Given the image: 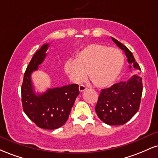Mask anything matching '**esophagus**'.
<instances>
[{
    "label": "esophagus",
    "instance_id": "obj_1",
    "mask_svg": "<svg viewBox=\"0 0 158 158\" xmlns=\"http://www.w3.org/2000/svg\"><path fill=\"white\" fill-rule=\"evenodd\" d=\"M86 89H87V88L84 85H80L79 86V91H80V92L85 91V90Z\"/></svg>",
    "mask_w": 158,
    "mask_h": 158
}]
</instances>
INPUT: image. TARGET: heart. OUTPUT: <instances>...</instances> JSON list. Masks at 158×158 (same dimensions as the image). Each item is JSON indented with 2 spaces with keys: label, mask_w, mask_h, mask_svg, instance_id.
I'll list each match as a JSON object with an SVG mask.
<instances>
[{
  "label": "heart",
  "mask_w": 158,
  "mask_h": 158,
  "mask_svg": "<svg viewBox=\"0 0 158 158\" xmlns=\"http://www.w3.org/2000/svg\"><path fill=\"white\" fill-rule=\"evenodd\" d=\"M124 56L117 48L102 44H90L79 50L77 59H69L64 63V71L73 82L90 79L98 88L114 84L122 72Z\"/></svg>",
  "instance_id": "1"
}]
</instances>
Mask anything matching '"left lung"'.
Masks as SVG:
<instances>
[{"label":"left lung","instance_id":"left-lung-1","mask_svg":"<svg viewBox=\"0 0 158 158\" xmlns=\"http://www.w3.org/2000/svg\"><path fill=\"white\" fill-rule=\"evenodd\" d=\"M111 39L121 50H124L128 62L140 70L132 52L117 39L113 37ZM142 93V78L137 75H134L128 81H119L110 88L101 90L95 107L97 116L102 122L110 126L125 124L139 110Z\"/></svg>","mask_w":158,"mask_h":158}]
</instances>
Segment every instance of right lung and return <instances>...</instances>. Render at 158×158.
<instances>
[{
  "instance_id": "add662e5",
  "label": "right lung",
  "mask_w": 158,
  "mask_h": 158,
  "mask_svg": "<svg viewBox=\"0 0 158 158\" xmlns=\"http://www.w3.org/2000/svg\"><path fill=\"white\" fill-rule=\"evenodd\" d=\"M48 46V44H44L37 50L27 66L21 85V101L23 111L36 126L53 130L60 128L68 120L79 91V85L72 84L50 88L42 94L35 93L31 74L44 61Z\"/></svg>"
}]
</instances>
